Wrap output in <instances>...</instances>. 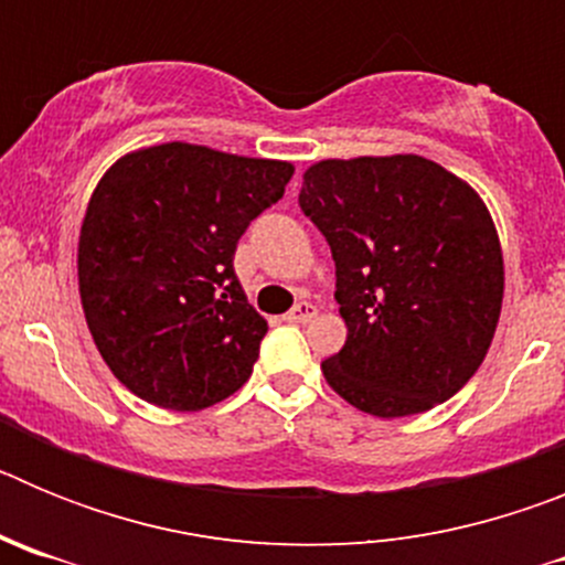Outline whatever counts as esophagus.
Returning a JSON list of instances; mask_svg holds the SVG:
<instances>
[{
    "label": "esophagus",
    "instance_id": "esophagus-1",
    "mask_svg": "<svg viewBox=\"0 0 565 565\" xmlns=\"http://www.w3.org/2000/svg\"><path fill=\"white\" fill-rule=\"evenodd\" d=\"M313 317H317V306H311V302H297L286 313V322H311Z\"/></svg>",
    "mask_w": 565,
    "mask_h": 565
}]
</instances>
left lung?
<instances>
[{"label": "left lung", "mask_w": 565, "mask_h": 565, "mask_svg": "<svg viewBox=\"0 0 565 565\" xmlns=\"http://www.w3.org/2000/svg\"><path fill=\"white\" fill-rule=\"evenodd\" d=\"M299 209L337 263L342 351L326 382L356 411L413 416L476 376L503 302V254L478 192L422 154L319 161Z\"/></svg>", "instance_id": "obj_1"}]
</instances>
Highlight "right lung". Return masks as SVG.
I'll list each match as a JSON object with an SVG mask.
<instances>
[{
  "label": "right lung",
  "mask_w": 565,
  "mask_h": 565,
  "mask_svg": "<svg viewBox=\"0 0 565 565\" xmlns=\"http://www.w3.org/2000/svg\"><path fill=\"white\" fill-rule=\"evenodd\" d=\"M288 161L158 143L113 163L78 237V294L115 379L167 411H203L252 376L268 322L234 274L237 239L286 194Z\"/></svg>",
  "instance_id": "add662e5"
}]
</instances>
